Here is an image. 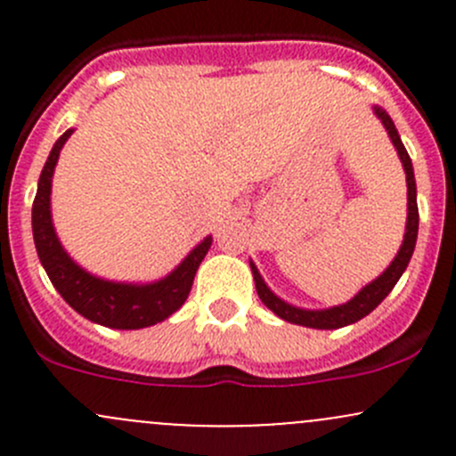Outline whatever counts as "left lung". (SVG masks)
I'll return each instance as SVG.
<instances>
[{
	"label": "left lung",
	"instance_id": "8db88e82",
	"mask_svg": "<svg viewBox=\"0 0 456 456\" xmlns=\"http://www.w3.org/2000/svg\"><path fill=\"white\" fill-rule=\"evenodd\" d=\"M375 114L381 118L384 127L388 130L390 141L393 145L397 147V154L402 159L403 169H406V183H408V220H406V236H403V245L399 249L397 257L390 262L388 269L379 275L377 280H372L370 284H366L351 302L342 306H333V309H324V311H306V309H297V306L287 305V302L280 300L278 296L269 291V287L265 284L262 275L257 273L256 265H251V271H254V280H256V291L260 296V300L273 311L275 315L282 317V320L291 322V324H300V326H309V329H342V326L353 324V322L362 320L393 291V287L397 284V280L402 278V273L406 271L408 262H411L412 251H415V242H417V232H419V209H417V185H415V172H412V163L411 156H408L406 147H403L402 139H399L397 130H395V123L390 121L388 114L384 112L381 108H375Z\"/></svg>",
	"mask_w": 456,
	"mask_h": 456
}]
</instances>
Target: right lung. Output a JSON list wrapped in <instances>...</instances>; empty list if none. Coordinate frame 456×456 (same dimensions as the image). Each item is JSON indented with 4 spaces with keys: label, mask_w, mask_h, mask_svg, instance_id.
Returning <instances> with one entry per match:
<instances>
[{
    "label": "right lung",
    "mask_w": 456,
    "mask_h": 456,
    "mask_svg": "<svg viewBox=\"0 0 456 456\" xmlns=\"http://www.w3.org/2000/svg\"><path fill=\"white\" fill-rule=\"evenodd\" d=\"M72 130L63 132L54 142L48 160L39 176L35 202H32V236H35L37 254L63 300L90 322L110 329H145L156 322L167 320L174 311L183 306L194 284L202 257L211 247V238H205L167 278L151 284H121L108 282L90 275L79 265L70 260L63 251L53 218H50V185L57 165L59 151Z\"/></svg>",
    "instance_id": "add662e5"
}]
</instances>
